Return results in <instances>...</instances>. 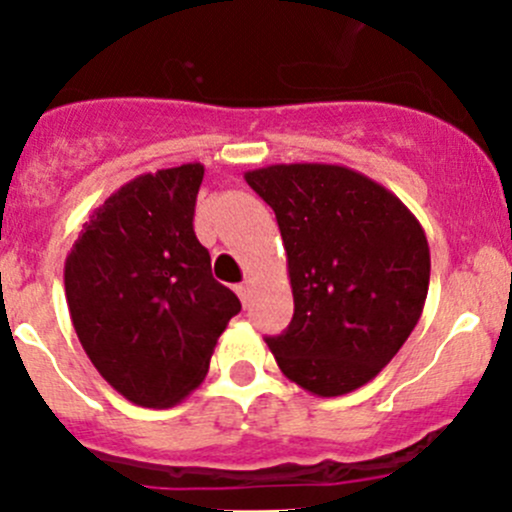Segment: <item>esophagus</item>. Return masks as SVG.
I'll list each match as a JSON object with an SVG mask.
<instances>
[{
    "label": "esophagus",
    "instance_id": "obj_1",
    "mask_svg": "<svg viewBox=\"0 0 512 512\" xmlns=\"http://www.w3.org/2000/svg\"><path fill=\"white\" fill-rule=\"evenodd\" d=\"M237 294H240V299H242V304H250V299H252V282L247 280V282H242V285H237Z\"/></svg>",
    "mask_w": 512,
    "mask_h": 512
}]
</instances>
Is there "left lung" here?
Here are the masks:
<instances>
[{
	"label": "left lung",
	"mask_w": 512,
	"mask_h": 512,
	"mask_svg": "<svg viewBox=\"0 0 512 512\" xmlns=\"http://www.w3.org/2000/svg\"><path fill=\"white\" fill-rule=\"evenodd\" d=\"M245 180L275 210L287 250L294 314L267 337L277 366L327 399L369 384L421 319L431 280L421 223L344 165L280 163Z\"/></svg>",
	"instance_id": "left-lung-1"
}]
</instances>
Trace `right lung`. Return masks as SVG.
I'll return each instance as SVG.
<instances>
[{
    "label": "right lung",
    "mask_w": 512,
    "mask_h": 512,
    "mask_svg": "<svg viewBox=\"0 0 512 512\" xmlns=\"http://www.w3.org/2000/svg\"><path fill=\"white\" fill-rule=\"evenodd\" d=\"M205 168L143 173L94 210L64 265L81 347L121 396L168 409L198 389L240 299L193 230Z\"/></svg>",
    "instance_id": "1"
}]
</instances>
